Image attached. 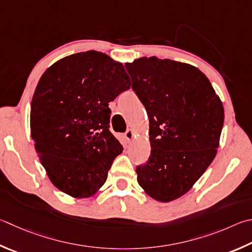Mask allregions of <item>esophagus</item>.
Returning <instances> with one entry per match:
<instances>
[{
	"mask_svg": "<svg viewBox=\"0 0 252 252\" xmlns=\"http://www.w3.org/2000/svg\"><path fill=\"white\" fill-rule=\"evenodd\" d=\"M125 136H126V139L130 142L132 139H133V136H134V132L132 131L131 129H127V130H126V132L125 133Z\"/></svg>",
	"mask_w": 252,
	"mask_h": 252,
	"instance_id": "esophagus-1",
	"label": "esophagus"
}]
</instances>
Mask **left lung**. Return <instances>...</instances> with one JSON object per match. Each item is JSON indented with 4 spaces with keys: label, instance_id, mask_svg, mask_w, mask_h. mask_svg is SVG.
<instances>
[{
    "label": "left lung",
    "instance_id": "1",
    "mask_svg": "<svg viewBox=\"0 0 252 252\" xmlns=\"http://www.w3.org/2000/svg\"><path fill=\"white\" fill-rule=\"evenodd\" d=\"M150 121L151 154L136 166L139 185L158 202L184 195L216 157L223 107L212 84L189 63L142 57L126 63Z\"/></svg>",
    "mask_w": 252,
    "mask_h": 252
}]
</instances>
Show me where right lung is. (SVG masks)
<instances>
[{"mask_svg": "<svg viewBox=\"0 0 252 252\" xmlns=\"http://www.w3.org/2000/svg\"><path fill=\"white\" fill-rule=\"evenodd\" d=\"M130 86L122 63L95 50L70 55L44 72L31 104V135L59 190L89 197L107 181L123 150L109 130V102Z\"/></svg>", "mask_w": 252, "mask_h": 252, "instance_id": "obj_1", "label": "right lung"}]
</instances>
